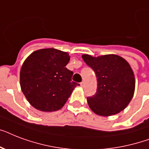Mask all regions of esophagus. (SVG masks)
Instances as JSON below:
<instances>
[{"mask_svg": "<svg viewBox=\"0 0 149 149\" xmlns=\"http://www.w3.org/2000/svg\"><path fill=\"white\" fill-rule=\"evenodd\" d=\"M84 84H84V82H81V83H80V86H81L82 87H84Z\"/></svg>", "mask_w": 149, "mask_h": 149, "instance_id": "34e87169", "label": "esophagus"}]
</instances>
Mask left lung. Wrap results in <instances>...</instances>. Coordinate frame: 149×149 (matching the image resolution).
<instances>
[{
    "mask_svg": "<svg viewBox=\"0 0 149 149\" xmlns=\"http://www.w3.org/2000/svg\"><path fill=\"white\" fill-rule=\"evenodd\" d=\"M82 58L93 69L97 79V92L87 97L92 111L100 116H111L125 110L135 88L134 72L129 63L113 54L98 57L84 54Z\"/></svg>",
    "mask_w": 149,
    "mask_h": 149,
    "instance_id": "8db88e82",
    "label": "left lung"
}]
</instances>
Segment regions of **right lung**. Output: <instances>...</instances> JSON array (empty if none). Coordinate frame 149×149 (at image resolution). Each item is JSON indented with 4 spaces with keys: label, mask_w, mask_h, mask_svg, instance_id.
<instances>
[{
    "label": "right lung",
    "mask_w": 149,
    "mask_h": 149,
    "mask_svg": "<svg viewBox=\"0 0 149 149\" xmlns=\"http://www.w3.org/2000/svg\"><path fill=\"white\" fill-rule=\"evenodd\" d=\"M70 56L56 49L35 51L24 60L20 72L22 91L31 106L45 112L58 111L79 84L65 67Z\"/></svg>",
    "instance_id": "1"
}]
</instances>
